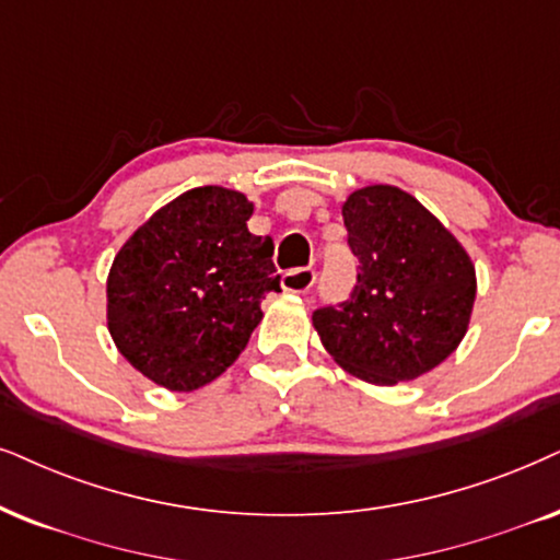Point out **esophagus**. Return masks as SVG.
Masks as SVG:
<instances>
[{"mask_svg": "<svg viewBox=\"0 0 560 560\" xmlns=\"http://www.w3.org/2000/svg\"><path fill=\"white\" fill-rule=\"evenodd\" d=\"M313 284H315L313 268H294V271H287L281 276V289L289 294H304Z\"/></svg>", "mask_w": 560, "mask_h": 560, "instance_id": "34e87169", "label": "esophagus"}]
</instances>
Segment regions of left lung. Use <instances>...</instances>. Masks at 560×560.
Returning a JSON list of instances; mask_svg holds the SVG:
<instances>
[{"instance_id": "1", "label": "left lung", "mask_w": 560, "mask_h": 560, "mask_svg": "<svg viewBox=\"0 0 560 560\" xmlns=\"http://www.w3.org/2000/svg\"><path fill=\"white\" fill-rule=\"evenodd\" d=\"M359 284L313 315L332 362L393 387L444 362L470 328L476 266L463 243L398 186L357 188L341 207Z\"/></svg>"}]
</instances>
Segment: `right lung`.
<instances>
[{"instance_id": "right-lung-1", "label": "right lung", "mask_w": 560, "mask_h": 560, "mask_svg": "<svg viewBox=\"0 0 560 560\" xmlns=\"http://www.w3.org/2000/svg\"><path fill=\"white\" fill-rule=\"evenodd\" d=\"M253 201L222 186L180 194L121 245L105 281L108 332L133 370L173 393L209 385L243 353L279 292Z\"/></svg>"}]
</instances>
